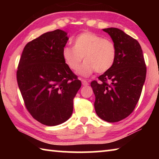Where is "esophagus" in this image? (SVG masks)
<instances>
[{
	"label": "esophagus",
	"instance_id": "1",
	"mask_svg": "<svg viewBox=\"0 0 159 159\" xmlns=\"http://www.w3.org/2000/svg\"><path fill=\"white\" fill-rule=\"evenodd\" d=\"M81 81H82V84L84 85V86H87V85H88V82L87 81V80H85V79H82L81 80Z\"/></svg>",
	"mask_w": 159,
	"mask_h": 159
}]
</instances>
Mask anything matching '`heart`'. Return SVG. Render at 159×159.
Listing matches in <instances>:
<instances>
[{"instance_id":"heart-1","label":"heart","mask_w":159,"mask_h":159,"mask_svg":"<svg viewBox=\"0 0 159 159\" xmlns=\"http://www.w3.org/2000/svg\"><path fill=\"white\" fill-rule=\"evenodd\" d=\"M74 48L64 47L62 57L64 62L72 71H77L81 64L83 57L85 62L79 73L88 76L94 71L103 74L114 65L117 56V48L111 40L103 39L92 32H83L75 38Z\"/></svg>"}]
</instances>
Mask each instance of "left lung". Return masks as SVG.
I'll use <instances>...</instances> for the list:
<instances>
[{"label":"left lung","mask_w":159,"mask_h":159,"mask_svg":"<svg viewBox=\"0 0 159 159\" xmlns=\"http://www.w3.org/2000/svg\"><path fill=\"white\" fill-rule=\"evenodd\" d=\"M117 48L114 65L90 83L96 114L109 123L118 122L134 111L146 79L147 66L140 45L117 28L104 29Z\"/></svg>","instance_id":"obj_1"}]
</instances>
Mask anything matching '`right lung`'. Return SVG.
I'll use <instances>...</instances> for the list:
<instances>
[{"label":"right lung","instance_id":"right-lung-1","mask_svg":"<svg viewBox=\"0 0 159 159\" xmlns=\"http://www.w3.org/2000/svg\"><path fill=\"white\" fill-rule=\"evenodd\" d=\"M66 35L56 29L29 42L17 66V80L26 109L34 119L48 126L69 119L81 86L62 57Z\"/></svg>","mask_w":159,"mask_h":159}]
</instances>
